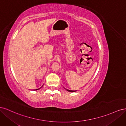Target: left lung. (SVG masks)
Here are the masks:
<instances>
[{"instance_id": "left-lung-1", "label": "left lung", "mask_w": 126, "mask_h": 126, "mask_svg": "<svg viewBox=\"0 0 126 126\" xmlns=\"http://www.w3.org/2000/svg\"><path fill=\"white\" fill-rule=\"evenodd\" d=\"M66 90L68 91H69V92H71V93H73V92H75V91H76V90H69V89H66Z\"/></svg>"}]
</instances>
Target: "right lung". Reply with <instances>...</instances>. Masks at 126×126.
Wrapping results in <instances>:
<instances>
[{"label":"right lung","instance_id":"add662e5","mask_svg":"<svg viewBox=\"0 0 126 126\" xmlns=\"http://www.w3.org/2000/svg\"><path fill=\"white\" fill-rule=\"evenodd\" d=\"M43 85L42 86H41L40 88H38V89H34V90H39V89H40L42 87H43Z\"/></svg>","mask_w":126,"mask_h":126}]
</instances>
